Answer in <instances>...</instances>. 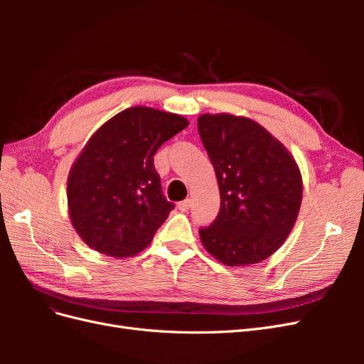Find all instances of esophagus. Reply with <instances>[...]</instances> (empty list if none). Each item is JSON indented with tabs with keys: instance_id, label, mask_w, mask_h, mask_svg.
Here are the masks:
<instances>
[{
	"instance_id": "obj_1",
	"label": "esophagus",
	"mask_w": 364,
	"mask_h": 364,
	"mask_svg": "<svg viewBox=\"0 0 364 364\" xmlns=\"http://www.w3.org/2000/svg\"><path fill=\"white\" fill-rule=\"evenodd\" d=\"M178 208H179V211H182V213H186V211H188V209L191 208V199H185V200L179 202Z\"/></svg>"
}]
</instances>
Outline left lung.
I'll return each instance as SVG.
<instances>
[{
	"mask_svg": "<svg viewBox=\"0 0 364 364\" xmlns=\"http://www.w3.org/2000/svg\"><path fill=\"white\" fill-rule=\"evenodd\" d=\"M215 170L220 211L199 229L203 247L226 266L269 258L289 237L302 202L299 167L257 121L230 114L197 118Z\"/></svg>",
	"mask_w": 364,
	"mask_h": 364,
	"instance_id": "8db88e82",
	"label": "left lung"
}]
</instances>
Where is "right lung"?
I'll return each mask as SVG.
<instances>
[{"instance_id": "right-lung-1", "label": "right lung", "mask_w": 364, "mask_h": 364, "mask_svg": "<svg viewBox=\"0 0 364 364\" xmlns=\"http://www.w3.org/2000/svg\"><path fill=\"white\" fill-rule=\"evenodd\" d=\"M188 119L135 106L117 114L86 142L68 174L75 232L109 257H134L150 245L174 208L165 199L153 156Z\"/></svg>"}]
</instances>
